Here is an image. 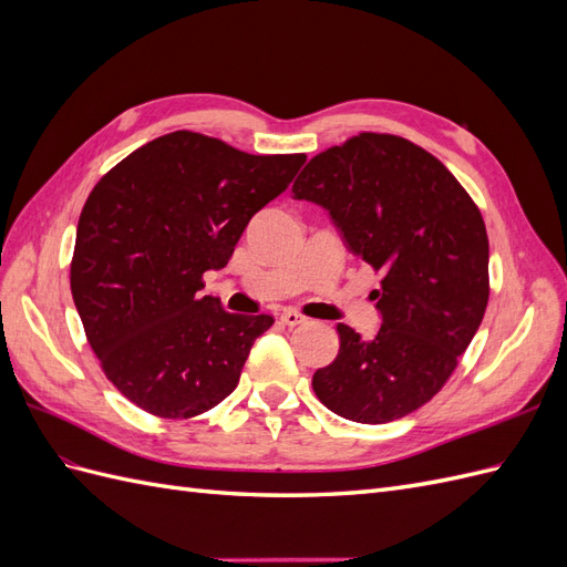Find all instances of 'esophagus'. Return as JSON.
<instances>
[{"instance_id": "obj_1", "label": "esophagus", "mask_w": 567, "mask_h": 567, "mask_svg": "<svg viewBox=\"0 0 567 567\" xmlns=\"http://www.w3.org/2000/svg\"><path fill=\"white\" fill-rule=\"evenodd\" d=\"M305 321H307V319H305L302 315L293 312V310H288V312L281 315V323H286V326H300V323H305Z\"/></svg>"}]
</instances>
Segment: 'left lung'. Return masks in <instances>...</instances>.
Listing matches in <instances>:
<instances>
[{
  "label": "left lung",
  "mask_w": 567,
  "mask_h": 567,
  "mask_svg": "<svg viewBox=\"0 0 567 567\" xmlns=\"http://www.w3.org/2000/svg\"><path fill=\"white\" fill-rule=\"evenodd\" d=\"M329 210L350 252L381 271V329L362 338L338 323L340 350L312 388L333 414L388 423L447 383L485 317L489 241L483 215L425 148L362 132L321 151L293 184Z\"/></svg>",
  "instance_id": "left-lung-1"
}]
</instances>
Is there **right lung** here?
Masks as SVG:
<instances>
[{"mask_svg": "<svg viewBox=\"0 0 567 567\" xmlns=\"http://www.w3.org/2000/svg\"><path fill=\"white\" fill-rule=\"evenodd\" d=\"M305 153L252 156L215 136L169 132L99 179L84 203L71 290L106 379L161 419H192L234 392L274 319L200 296L250 217L284 194Z\"/></svg>", "mask_w": 567, "mask_h": 567, "instance_id": "add662e5", "label": "right lung"}]
</instances>
